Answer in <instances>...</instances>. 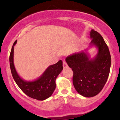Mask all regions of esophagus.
I'll return each instance as SVG.
<instances>
[{"label":"esophagus","instance_id":"esophagus-1","mask_svg":"<svg viewBox=\"0 0 120 120\" xmlns=\"http://www.w3.org/2000/svg\"><path fill=\"white\" fill-rule=\"evenodd\" d=\"M68 67V65H67V63H66L65 61H63V67H64V68H67V67Z\"/></svg>","mask_w":120,"mask_h":120}]
</instances>
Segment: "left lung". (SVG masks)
<instances>
[{
    "mask_svg": "<svg viewBox=\"0 0 120 120\" xmlns=\"http://www.w3.org/2000/svg\"><path fill=\"white\" fill-rule=\"evenodd\" d=\"M91 41L88 49L67 56L65 61L73 71V83L77 91L86 98L98 94L108 79L111 59L108 47L101 35L92 29ZM94 46L98 52L91 58L88 50Z\"/></svg>",
    "mask_w": 120,
    "mask_h": 120,
    "instance_id": "left-lung-1",
    "label": "left lung"
}]
</instances>
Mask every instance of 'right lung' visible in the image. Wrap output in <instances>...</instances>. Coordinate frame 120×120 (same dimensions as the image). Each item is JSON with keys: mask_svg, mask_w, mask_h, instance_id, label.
Returning <instances> with one entry per match:
<instances>
[{"mask_svg": "<svg viewBox=\"0 0 120 120\" xmlns=\"http://www.w3.org/2000/svg\"><path fill=\"white\" fill-rule=\"evenodd\" d=\"M12 46L9 64L13 79L17 86L27 96L38 100H44L50 97L56 88V79L63 69V61L59 60L56 64L49 65L41 76L33 81H26L17 73L14 65V46Z\"/></svg>", "mask_w": 120, "mask_h": 120, "instance_id": "1", "label": "right lung"}]
</instances>
